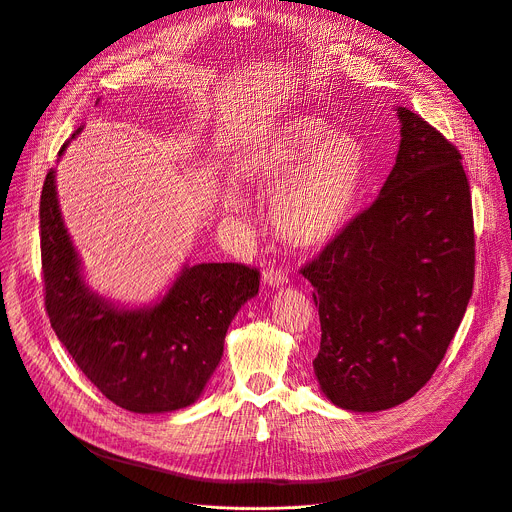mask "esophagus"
<instances>
[{
    "instance_id": "obj_1",
    "label": "esophagus",
    "mask_w": 512,
    "mask_h": 512,
    "mask_svg": "<svg viewBox=\"0 0 512 512\" xmlns=\"http://www.w3.org/2000/svg\"><path fill=\"white\" fill-rule=\"evenodd\" d=\"M263 283L267 287H281L287 283V273L277 267H269L263 271Z\"/></svg>"
}]
</instances>
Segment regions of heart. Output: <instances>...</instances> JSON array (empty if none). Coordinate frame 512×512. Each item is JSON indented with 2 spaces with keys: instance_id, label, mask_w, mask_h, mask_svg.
<instances>
[{
  "instance_id": "b5f03b06",
  "label": "heart",
  "mask_w": 512,
  "mask_h": 512,
  "mask_svg": "<svg viewBox=\"0 0 512 512\" xmlns=\"http://www.w3.org/2000/svg\"><path fill=\"white\" fill-rule=\"evenodd\" d=\"M237 178L255 190H271L275 233L296 247L330 243L352 218L364 180L360 141L316 115H296L261 137L237 158ZM223 204L245 208L235 186L223 188Z\"/></svg>"
}]
</instances>
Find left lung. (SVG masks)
I'll return each instance as SVG.
<instances>
[{
  "label": "left lung",
  "instance_id": "obj_1",
  "mask_svg": "<svg viewBox=\"0 0 512 512\" xmlns=\"http://www.w3.org/2000/svg\"><path fill=\"white\" fill-rule=\"evenodd\" d=\"M401 141L379 198L310 261L322 340L314 375L340 409L411 399L442 362L472 296L474 225L462 156L397 107Z\"/></svg>",
  "mask_w": 512,
  "mask_h": 512
}]
</instances>
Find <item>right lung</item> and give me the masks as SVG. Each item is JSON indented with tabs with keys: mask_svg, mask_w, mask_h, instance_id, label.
<instances>
[{
	"mask_svg": "<svg viewBox=\"0 0 512 512\" xmlns=\"http://www.w3.org/2000/svg\"><path fill=\"white\" fill-rule=\"evenodd\" d=\"M40 249L52 330L85 377L133 413H170L196 403L221 362L233 318L259 294L257 269L186 261L152 304L125 306L99 296L64 227L56 170L42 186Z\"/></svg>",
	"mask_w": 512,
	"mask_h": 512,
	"instance_id": "add662e5",
	"label": "right lung"
}]
</instances>
